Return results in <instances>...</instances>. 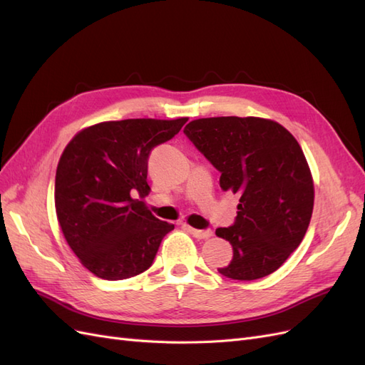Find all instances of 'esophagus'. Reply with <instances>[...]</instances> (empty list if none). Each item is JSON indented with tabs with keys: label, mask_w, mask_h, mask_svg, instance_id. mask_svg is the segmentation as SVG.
I'll return each instance as SVG.
<instances>
[{
	"label": "esophagus",
	"mask_w": 365,
	"mask_h": 365,
	"mask_svg": "<svg viewBox=\"0 0 365 365\" xmlns=\"http://www.w3.org/2000/svg\"><path fill=\"white\" fill-rule=\"evenodd\" d=\"M186 228H188V231L195 239H208V237L212 236L211 230H195V228H191V227H186Z\"/></svg>",
	"instance_id": "esophagus-1"
}]
</instances>
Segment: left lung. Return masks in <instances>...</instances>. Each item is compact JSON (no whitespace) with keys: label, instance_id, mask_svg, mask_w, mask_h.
<instances>
[{"label":"left lung","instance_id":"left-lung-1","mask_svg":"<svg viewBox=\"0 0 365 365\" xmlns=\"http://www.w3.org/2000/svg\"><path fill=\"white\" fill-rule=\"evenodd\" d=\"M183 133L220 173V188L240 197L235 223L216 230L232 247L219 273L236 280L274 273L302 242L313 212V179L297 140L259 117L199 118Z\"/></svg>","mask_w":365,"mask_h":365}]
</instances>
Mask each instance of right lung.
<instances>
[{"label":"right lung","mask_w":365,"mask_h":365,"mask_svg":"<svg viewBox=\"0 0 365 365\" xmlns=\"http://www.w3.org/2000/svg\"><path fill=\"white\" fill-rule=\"evenodd\" d=\"M188 118H128L89 126L64 148L55 175V210L64 239L91 273L106 280L153 265L173 223L153 216L148 158Z\"/></svg>","instance_id":"obj_1"}]
</instances>
